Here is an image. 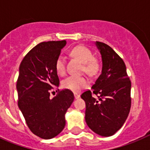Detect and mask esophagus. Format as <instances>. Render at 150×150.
I'll use <instances>...</instances> for the list:
<instances>
[{
	"label": "esophagus",
	"mask_w": 150,
	"mask_h": 150,
	"mask_svg": "<svg viewBox=\"0 0 150 150\" xmlns=\"http://www.w3.org/2000/svg\"><path fill=\"white\" fill-rule=\"evenodd\" d=\"M74 96H75V99H78V98H79V97H80L79 94L76 93H74Z\"/></svg>",
	"instance_id": "obj_1"
}]
</instances>
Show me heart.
I'll use <instances>...</instances> for the list:
<instances>
[{
    "instance_id": "heart-1",
    "label": "heart",
    "mask_w": 150,
    "mask_h": 150,
    "mask_svg": "<svg viewBox=\"0 0 150 150\" xmlns=\"http://www.w3.org/2000/svg\"><path fill=\"white\" fill-rule=\"evenodd\" d=\"M70 54L83 64V70L87 74L94 75L99 70V61L94 57L89 48L84 46H76L71 50ZM55 69L59 75H62L65 73V61L61 56H59L55 61ZM88 85L89 81L83 76L70 75L62 81V86L74 93L80 91L88 86Z\"/></svg>"
}]
</instances>
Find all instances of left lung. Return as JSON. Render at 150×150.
Here are the masks:
<instances>
[{
	"label": "left lung",
	"instance_id": "8db88e82",
	"mask_svg": "<svg viewBox=\"0 0 150 150\" xmlns=\"http://www.w3.org/2000/svg\"><path fill=\"white\" fill-rule=\"evenodd\" d=\"M96 44L102 56V73L92 90L83 92L81 97L86 102L87 125L98 135L110 136L122 127L128 117L132 84L121 57L106 43L96 41Z\"/></svg>",
	"mask_w": 150,
	"mask_h": 150
}]
</instances>
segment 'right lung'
<instances>
[{"label":"right lung","instance_id":"1","mask_svg":"<svg viewBox=\"0 0 150 150\" xmlns=\"http://www.w3.org/2000/svg\"><path fill=\"white\" fill-rule=\"evenodd\" d=\"M65 44V40L42 42L29 50L20 64L18 105L30 131L44 139L63 130L64 115L75 98L67 89H57V96L50 97L54 86H59L55 61Z\"/></svg>","mask_w":150,"mask_h":150}]
</instances>
